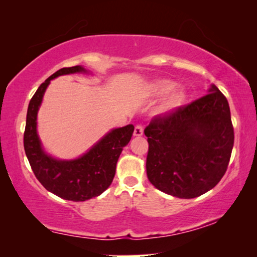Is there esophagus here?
Segmentation results:
<instances>
[{"instance_id":"obj_1","label":"esophagus","mask_w":257,"mask_h":257,"mask_svg":"<svg viewBox=\"0 0 257 257\" xmlns=\"http://www.w3.org/2000/svg\"><path fill=\"white\" fill-rule=\"evenodd\" d=\"M143 133H144V130H143V125L136 124V127H135V130H134V136L141 137L143 136Z\"/></svg>"}]
</instances>
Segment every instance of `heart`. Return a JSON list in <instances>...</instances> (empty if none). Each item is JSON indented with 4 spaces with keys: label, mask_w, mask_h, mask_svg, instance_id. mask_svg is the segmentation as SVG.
Segmentation results:
<instances>
[{
    "label": "heart",
    "mask_w": 257,
    "mask_h": 257,
    "mask_svg": "<svg viewBox=\"0 0 257 257\" xmlns=\"http://www.w3.org/2000/svg\"><path fill=\"white\" fill-rule=\"evenodd\" d=\"M176 84L173 81L170 80H161L156 82V85L154 86V90L155 94L158 96H165L169 93L173 92V89L176 88ZM186 101V94L184 90L178 89L175 90L171 95H169V97L165 99L163 105H162V112H175L176 110H178L180 106L184 105V103Z\"/></svg>",
    "instance_id": "heart-1"
}]
</instances>
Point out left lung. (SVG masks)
<instances>
[{
    "mask_svg": "<svg viewBox=\"0 0 257 257\" xmlns=\"http://www.w3.org/2000/svg\"><path fill=\"white\" fill-rule=\"evenodd\" d=\"M208 92L175 112L155 115L144 130L147 177L165 194L198 197L227 171L234 142L229 103L216 86Z\"/></svg>",
    "mask_w": 257,
    "mask_h": 257,
    "instance_id": "obj_1",
    "label": "left lung"
}]
</instances>
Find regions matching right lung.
<instances>
[{"instance_id":"right-lung-1","label":"right lung","mask_w":257,"mask_h":257,"mask_svg":"<svg viewBox=\"0 0 257 257\" xmlns=\"http://www.w3.org/2000/svg\"><path fill=\"white\" fill-rule=\"evenodd\" d=\"M82 71L86 70L80 66L62 68L38 87L29 102L24 133L25 152L35 177L45 189L73 202H84L96 197L108 188L114 178L115 165L121 152L130 142L134 133L133 124L112 130L77 160L59 161L44 153L36 132V118L46 87L55 77Z\"/></svg>"}]
</instances>
